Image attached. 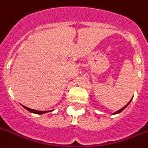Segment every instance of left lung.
Masks as SVG:
<instances>
[{
	"instance_id": "1",
	"label": "left lung",
	"mask_w": 148,
	"mask_h": 148,
	"mask_svg": "<svg viewBox=\"0 0 148 148\" xmlns=\"http://www.w3.org/2000/svg\"><path fill=\"white\" fill-rule=\"evenodd\" d=\"M130 102H131V101H129V103H127V104H126V105H125V107H123V108H122V109H120V110H118V111H116V112H115V113H114V114H116V113H120V112H122V111H123V110L125 109V107H127V106H128V105H129V103H130Z\"/></svg>"
}]
</instances>
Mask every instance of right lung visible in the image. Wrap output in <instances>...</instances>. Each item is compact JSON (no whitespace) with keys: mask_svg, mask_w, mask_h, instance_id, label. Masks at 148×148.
Returning a JSON list of instances; mask_svg holds the SVG:
<instances>
[{"mask_svg":"<svg viewBox=\"0 0 148 148\" xmlns=\"http://www.w3.org/2000/svg\"><path fill=\"white\" fill-rule=\"evenodd\" d=\"M23 107L26 109L27 110H29V112H32V113H37V114H43V113H47L48 111H39V110H32V109H30L29 107H26L25 106H23Z\"/></svg>","mask_w":148,"mask_h":148,"instance_id":"right-lung-1","label":"right lung"}]
</instances>
